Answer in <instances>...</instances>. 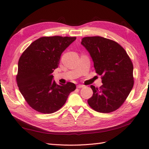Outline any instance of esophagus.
<instances>
[{
  "mask_svg": "<svg viewBox=\"0 0 149 149\" xmlns=\"http://www.w3.org/2000/svg\"><path fill=\"white\" fill-rule=\"evenodd\" d=\"M83 85H77V88H83Z\"/></svg>",
  "mask_w": 149,
  "mask_h": 149,
  "instance_id": "1",
  "label": "esophagus"
}]
</instances>
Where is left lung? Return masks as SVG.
I'll return each instance as SVG.
<instances>
[{
  "label": "left lung",
  "instance_id": "1",
  "mask_svg": "<svg viewBox=\"0 0 149 149\" xmlns=\"http://www.w3.org/2000/svg\"><path fill=\"white\" fill-rule=\"evenodd\" d=\"M81 45L90 54L103 85L91 88L93 95L88 104L94 110L107 113L119 108L134 86L133 64L124 49L115 41L101 36L85 37Z\"/></svg>",
  "mask_w": 149,
  "mask_h": 149
}]
</instances>
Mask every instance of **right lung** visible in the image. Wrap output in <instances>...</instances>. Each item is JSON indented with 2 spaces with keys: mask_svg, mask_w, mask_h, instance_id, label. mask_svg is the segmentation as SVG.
Returning <instances> with one entry per match:
<instances>
[{
  "mask_svg": "<svg viewBox=\"0 0 149 149\" xmlns=\"http://www.w3.org/2000/svg\"><path fill=\"white\" fill-rule=\"evenodd\" d=\"M75 37H42L24 51L18 62L16 81L24 98L32 109L49 114L65 104L74 83L57 85L52 73L57 68L63 51Z\"/></svg>",
  "mask_w": 149,
  "mask_h": 149,
  "instance_id": "obj_1",
  "label": "right lung"
}]
</instances>
